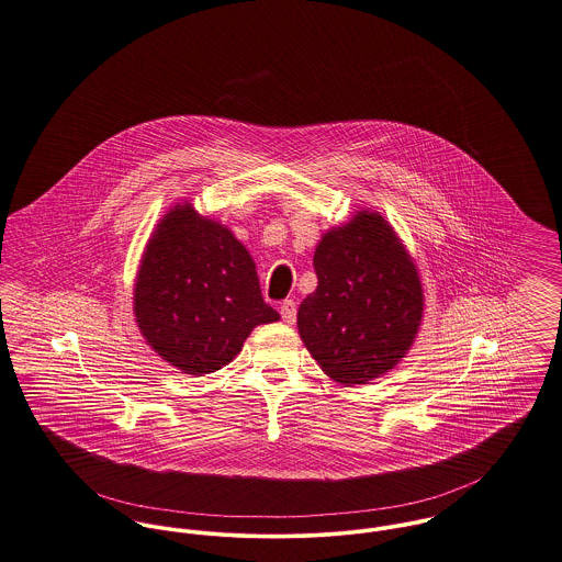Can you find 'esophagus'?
<instances>
[{
    "mask_svg": "<svg viewBox=\"0 0 562 562\" xmlns=\"http://www.w3.org/2000/svg\"><path fill=\"white\" fill-rule=\"evenodd\" d=\"M280 314H282V321H284V323L293 325L295 318H297V303L293 302V300L282 302V305H280Z\"/></svg>",
    "mask_w": 562,
    "mask_h": 562,
    "instance_id": "obj_1",
    "label": "esophagus"
}]
</instances>
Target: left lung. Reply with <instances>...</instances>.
<instances>
[{
    "label": "left lung",
    "instance_id": "1",
    "mask_svg": "<svg viewBox=\"0 0 562 562\" xmlns=\"http://www.w3.org/2000/svg\"><path fill=\"white\" fill-rule=\"evenodd\" d=\"M318 286L297 312L303 345L327 376L363 385L413 345L424 314L422 282L387 220L357 212L314 252Z\"/></svg>",
    "mask_w": 562,
    "mask_h": 562
}]
</instances>
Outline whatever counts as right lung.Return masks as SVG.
<instances>
[{
  "label": "right lung",
  "mask_w": 562,
  "mask_h": 562,
  "mask_svg": "<svg viewBox=\"0 0 562 562\" xmlns=\"http://www.w3.org/2000/svg\"><path fill=\"white\" fill-rule=\"evenodd\" d=\"M134 314L147 345L196 376L233 361L257 325L280 318L260 295L248 250L190 203L156 226L134 284Z\"/></svg>",
  "instance_id": "obj_1"
}]
</instances>
